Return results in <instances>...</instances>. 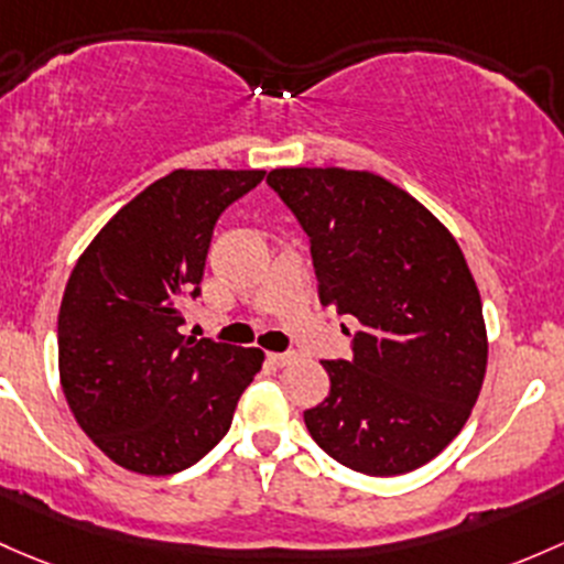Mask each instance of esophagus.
<instances>
[{"instance_id":"obj_1","label":"esophagus","mask_w":564,"mask_h":564,"mask_svg":"<svg viewBox=\"0 0 564 564\" xmlns=\"http://www.w3.org/2000/svg\"><path fill=\"white\" fill-rule=\"evenodd\" d=\"M267 359H270L272 365H275V367H286V365H292L294 359H297V354H294V351H283V354H267Z\"/></svg>"}]
</instances>
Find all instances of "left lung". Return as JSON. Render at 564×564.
Segmentation results:
<instances>
[{"label": "left lung", "instance_id": "left-lung-1", "mask_svg": "<svg viewBox=\"0 0 564 564\" xmlns=\"http://www.w3.org/2000/svg\"><path fill=\"white\" fill-rule=\"evenodd\" d=\"M311 242L322 305L361 329L324 361L329 394L305 411L313 441L365 476H402L459 435L481 391V294L459 246L387 177L343 167L267 175Z\"/></svg>", "mask_w": 564, "mask_h": 564}]
</instances>
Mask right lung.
<instances>
[{
	"label": "right lung",
	"mask_w": 564,
	"mask_h": 564,
	"mask_svg": "<svg viewBox=\"0 0 564 564\" xmlns=\"http://www.w3.org/2000/svg\"><path fill=\"white\" fill-rule=\"evenodd\" d=\"M264 170H175L140 192L83 251L58 311V376L75 422L116 465L170 476L232 424L259 348L181 335L218 216Z\"/></svg>",
	"instance_id": "add662e5"
}]
</instances>
